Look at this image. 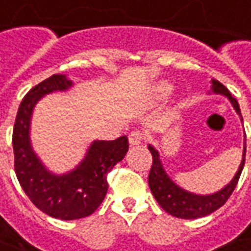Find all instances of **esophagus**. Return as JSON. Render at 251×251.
Returning a JSON list of instances; mask_svg holds the SVG:
<instances>
[{"label":"esophagus","mask_w":251,"mask_h":251,"mask_svg":"<svg viewBox=\"0 0 251 251\" xmlns=\"http://www.w3.org/2000/svg\"><path fill=\"white\" fill-rule=\"evenodd\" d=\"M143 139H144V136L140 130H133L129 134V144L130 146H139V144H142Z\"/></svg>","instance_id":"1"}]
</instances>
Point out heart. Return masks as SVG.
I'll list each match as a JSON object with an SVG mask.
<instances>
[{
    "instance_id": "b5f03b06",
    "label": "heart",
    "mask_w": 251,
    "mask_h": 251,
    "mask_svg": "<svg viewBox=\"0 0 251 251\" xmlns=\"http://www.w3.org/2000/svg\"><path fill=\"white\" fill-rule=\"evenodd\" d=\"M172 84L168 82H161L160 84H157V87L154 89V94H155V97L160 100H164L168 97L169 94L172 93Z\"/></svg>"
}]
</instances>
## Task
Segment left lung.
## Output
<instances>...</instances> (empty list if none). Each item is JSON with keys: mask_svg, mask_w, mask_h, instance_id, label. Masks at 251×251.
Here are the masks:
<instances>
[{"mask_svg": "<svg viewBox=\"0 0 251 251\" xmlns=\"http://www.w3.org/2000/svg\"><path fill=\"white\" fill-rule=\"evenodd\" d=\"M211 93L225 96L230 101L235 111L238 112L240 121H243L240 108H239V102L235 97H232V94L222 83L212 79ZM149 150L152 155V165L150 169V175H149V186H150L152 196L162 207V210H165L168 214L176 218H183V220H195V218L205 217L226 203V200L233 193L235 187L238 185L242 169L245 167V157H246V146H243V158L239 165L238 172L225 187H222L221 190L212 195H196L177 186L165 172L158 151L152 146H149Z\"/></svg>", "mask_w": 251, "mask_h": 251, "instance_id": "8db88e82", "label": "left lung"}]
</instances>
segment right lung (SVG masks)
Segmentation results:
<instances>
[{"mask_svg": "<svg viewBox=\"0 0 251 251\" xmlns=\"http://www.w3.org/2000/svg\"><path fill=\"white\" fill-rule=\"evenodd\" d=\"M72 86L65 75H52L34 86L19 105L12 134L15 172L25 193L39 210L66 221L89 217L99 208L108 190L107 174L124 160L129 149L126 136L111 142L94 140L72 171L56 175L46 168L30 143L33 109L46 94Z\"/></svg>", "mask_w": 251, "mask_h": 251, "instance_id": "right-lung-1", "label": "right lung"}]
</instances>
